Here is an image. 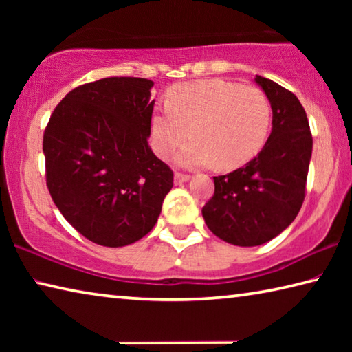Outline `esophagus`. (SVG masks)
<instances>
[{"mask_svg": "<svg viewBox=\"0 0 352 352\" xmlns=\"http://www.w3.org/2000/svg\"><path fill=\"white\" fill-rule=\"evenodd\" d=\"M189 175H186V174H175L174 175V182H175V184H182V183H186V182H189Z\"/></svg>", "mask_w": 352, "mask_h": 352, "instance_id": "obj_1", "label": "esophagus"}]
</instances>
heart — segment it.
Instances as JSON below:
<instances>
[{
	"instance_id": "obj_1",
	"label": "heart",
	"mask_w": 352,
	"mask_h": 352,
	"mask_svg": "<svg viewBox=\"0 0 352 352\" xmlns=\"http://www.w3.org/2000/svg\"><path fill=\"white\" fill-rule=\"evenodd\" d=\"M270 119V100L259 88L200 79L172 87L168 102L155 107L148 124L158 157H169L192 133L194 140L175 155V164L197 169L217 163L234 169L258 155Z\"/></svg>"
}]
</instances>
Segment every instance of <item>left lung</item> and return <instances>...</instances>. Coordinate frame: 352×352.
<instances>
[{
    "instance_id": "1",
    "label": "left lung",
    "mask_w": 352,
    "mask_h": 352,
    "mask_svg": "<svg viewBox=\"0 0 352 352\" xmlns=\"http://www.w3.org/2000/svg\"><path fill=\"white\" fill-rule=\"evenodd\" d=\"M254 82L272 107V132L258 157L214 177V195L201 210L208 228L237 247H256L281 234L305 200L312 135L294 93L262 76Z\"/></svg>"
}]
</instances>
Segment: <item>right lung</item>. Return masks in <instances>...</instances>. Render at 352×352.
I'll return each mask as SVG.
<instances>
[{"instance_id":"1","label":"right lung","mask_w":352,"mask_h":352,"mask_svg":"<svg viewBox=\"0 0 352 352\" xmlns=\"http://www.w3.org/2000/svg\"><path fill=\"white\" fill-rule=\"evenodd\" d=\"M153 82L105 77L74 88L43 135L46 184L58 211L104 247L151 231L174 174L148 146Z\"/></svg>"}]
</instances>
